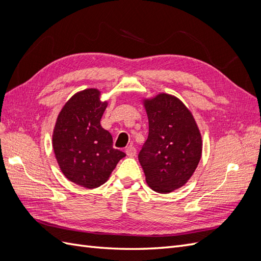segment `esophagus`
Instances as JSON below:
<instances>
[{
  "mask_svg": "<svg viewBox=\"0 0 261 261\" xmlns=\"http://www.w3.org/2000/svg\"><path fill=\"white\" fill-rule=\"evenodd\" d=\"M136 151H137V150L134 146H128V147H126V149H125V152L128 156L136 155Z\"/></svg>",
  "mask_w": 261,
  "mask_h": 261,
  "instance_id": "1",
  "label": "esophagus"
}]
</instances>
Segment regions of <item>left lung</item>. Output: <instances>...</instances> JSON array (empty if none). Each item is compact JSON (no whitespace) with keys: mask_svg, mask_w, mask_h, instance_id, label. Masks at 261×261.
Here are the masks:
<instances>
[{"mask_svg":"<svg viewBox=\"0 0 261 261\" xmlns=\"http://www.w3.org/2000/svg\"><path fill=\"white\" fill-rule=\"evenodd\" d=\"M149 134L138 160L152 191L168 194L181 187L198 165L202 140L192 112L179 99L159 93L144 100Z\"/></svg>","mask_w":261,"mask_h":261,"instance_id":"obj_1","label":"left lung"}]
</instances>
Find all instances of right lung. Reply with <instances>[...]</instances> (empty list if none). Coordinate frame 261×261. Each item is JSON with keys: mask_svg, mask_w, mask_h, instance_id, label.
Masks as SVG:
<instances>
[{"mask_svg": "<svg viewBox=\"0 0 261 261\" xmlns=\"http://www.w3.org/2000/svg\"><path fill=\"white\" fill-rule=\"evenodd\" d=\"M107 106L98 89L77 92L61 110L53 130V150L62 173L89 189L105 184L126 155L113 148L111 134L100 124Z\"/></svg>", "mask_w": 261, "mask_h": 261, "instance_id": "obj_1", "label": "right lung"}]
</instances>
